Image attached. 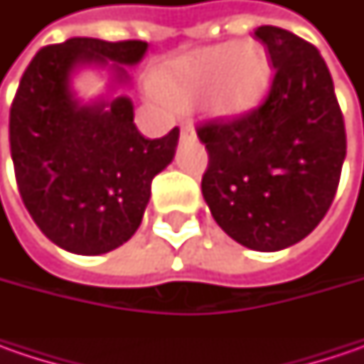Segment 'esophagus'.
Here are the masks:
<instances>
[{"label":"esophagus","instance_id":"esophagus-1","mask_svg":"<svg viewBox=\"0 0 364 364\" xmlns=\"http://www.w3.org/2000/svg\"><path fill=\"white\" fill-rule=\"evenodd\" d=\"M180 135H182V137H192V135H194V127L188 125V123L182 125V127H180Z\"/></svg>","mask_w":364,"mask_h":364}]
</instances>
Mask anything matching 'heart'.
<instances>
[{
	"label": "heart",
	"mask_w": 364,
	"mask_h": 364,
	"mask_svg": "<svg viewBox=\"0 0 364 364\" xmlns=\"http://www.w3.org/2000/svg\"><path fill=\"white\" fill-rule=\"evenodd\" d=\"M272 60L257 42H223L190 50L164 64L151 89L174 107L194 105L217 119H239L251 113L272 87Z\"/></svg>",
	"instance_id": "b5f03b06"
}]
</instances>
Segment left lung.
Here are the masks:
<instances>
[{
	"label": "left lung",
	"mask_w": 364,
	"mask_h": 364,
	"mask_svg": "<svg viewBox=\"0 0 364 364\" xmlns=\"http://www.w3.org/2000/svg\"><path fill=\"white\" fill-rule=\"evenodd\" d=\"M275 77L263 105L196 133L208 151L203 196L217 225L253 251H282L318 227L338 188L346 133L332 77L300 36L261 26Z\"/></svg>",
	"instance_id": "1"
}]
</instances>
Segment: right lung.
I'll return each instance as SVG.
<instances>
[{
	"instance_id": "1",
	"label": "right lung",
	"mask_w": 364,
	"mask_h": 364,
	"mask_svg": "<svg viewBox=\"0 0 364 364\" xmlns=\"http://www.w3.org/2000/svg\"><path fill=\"white\" fill-rule=\"evenodd\" d=\"M147 42L70 38L28 64L9 111V147L21 200L40 231L77 255H101L141 225L151 180L174 160L180 129L146 139L133 123L125 66ZM82 68H105L109 95L89 104L72 89Z\"/></svg>"
}]
</instances>
